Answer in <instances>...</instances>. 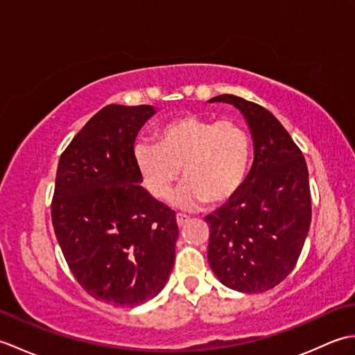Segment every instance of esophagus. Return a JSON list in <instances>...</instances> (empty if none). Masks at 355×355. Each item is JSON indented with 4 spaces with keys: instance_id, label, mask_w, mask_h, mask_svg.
Returning <instances> with one entry per match:
<instances>
[{
    "instance_id": "obj_1",
    "label": "esophagus",
    "mask_w": 355,
    "mask_h": 355,
    "mask_svg": "<svg viewBox=\"0 0 355 355\" xmlns=\"http://www.w3.org/2000/svg\"><path fill=\"white\" fill-rule=\"evenodd\" d=\"M189 221V216L187 215H183V214H177V224L180 225V227H183V225Z\"/></svg>"
}]
</instances>
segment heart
I'll use <instances>...</instances> for the list:
<instances>
[{
    "label": "heart",
    "mask_w": 355,
    "mask_h": 355,
    "mask_svg": "<svg viewBox=\"0 0 355 355\" xmlns=\"http://www.w3.org/2000/svg\"><path fill=\"white\" fill-rule=\"evenodd\" d=\"M158 143L139 141L134 160L153 197L168 200L182 168L184 184L173 202L184 209L224 202L243 187L252 158V140L235 120L183 116L157 132Z\"/></svg>",
    "instance_id": "b5f03b06"
}]
</instances>
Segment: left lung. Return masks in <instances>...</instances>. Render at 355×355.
<instances>
[{"label": "left lung", "instance_id": "8db88e82", "mask_svg": "<svg viewBox=\"0 0 355 355\" xmlns=\"http://www.w3.org/2000/svg\"><path fill=\"white\" fill-rule=\"evenodd\" d=\"M250 128L254 158L235 197L206 216L207 259L220 282L241 293L271 290L291 273L311 223V193L302 150L261 105L233 94Z\"/></svg>", "mask_w": 355, "mask_h": 355}]
</instances>
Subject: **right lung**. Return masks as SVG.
Returning <instances> with one entry per match:
<instances>
[{
    "instance_id": "add662e5",
    "label": "right lung",
    "mask_w": 355,
    "mask_h": 355,
    "mask_svg": "<svg viewBox=\"0 0 355 355\" xmlns=\"http://www.w3.org/2000/svg\"><path fill=\"white\" fill-rule=\"evenodd\" d=\"M150 105H107L59 158L51 221L73 276L89 296L137 306L163 290L175 261V212L141 187L134 160Z\"/></svg>"
}]
</instances>
